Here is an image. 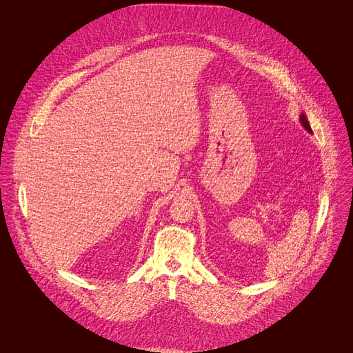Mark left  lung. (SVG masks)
Instances as JSON below:
<instances>
[{
  "instance_id": "obj_1",
  "label": "left lung",
  "mask_w": 353,
  "mask_h": 353,
  "mask_svg": "<svg viewBox=\"0 0 353 353\" xmlns=\"http://www.w3.org/2000/svg\"><path fill=\"white\" fill-rule=\"evenodd\" d=\"M300 121H301V123H303V126L305 128V130H307L308 132H311V134H312V131H311V126H310V123H308V119H307V117H305L304 114L300 117Z\"/></svg>"
}]
</instances>
